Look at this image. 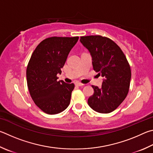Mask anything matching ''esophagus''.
I'll return each mask as SVG.
<instances>
[{"label": "esophagus", "instance_id": "esophagus-1", "mask_svg": "<svg viewBox=\"0 0 153 153\" xmlns=\"http://www.w3.org/2000/svg\"><path fill=\"white\" fill-rule=\"evenodd\" d=\"M75 85H76V86H78V87H81V86H83L84 85L79 81H76V82H75Z\"/></svg>", "mask_w": 153, "mask_h": 153}]
</instances>
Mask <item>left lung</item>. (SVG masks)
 Returning a JSON list of instances; mask_svg holds the SVG:
<instances>
[{
    "label": "left lung",
    "instance_id": "1",
    "mask_svg": "<svg viewBox=\"0 0 153 153\" xmlns=\"http://www.w3.org/2000/svg\"><path fill=\"white\" fill-rule=\"evenodd\" d=\"M81 42L92 56L94 71L104 79L100 89L92 85L94 93L88 99V104L99 113H110L123 102L129 91L130 64L121 48L108 37L81 36Z\"/></svg>",
    "mask_w": 153,
    "mask_h": 153
}]
</instances>
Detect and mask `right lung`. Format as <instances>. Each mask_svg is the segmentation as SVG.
Masks as SVG:
<instances>
[{"label": "right lung", "instance_id": "obj_1", "mask_svg": "<svg viewBox=\"0 0 153 153\" xmlns=\"http://www.w3.org/2000/svg\"><path fill=\"white\" fill-rule=\"evenodd\" d=\"M79 37H51L39 43L27 67V82L36 105L50 115L63 111L69 105L73 83L58 81L70 51Z\"/></svg>", "mask_w": 153, "mask_h": 153}]
</instances>
